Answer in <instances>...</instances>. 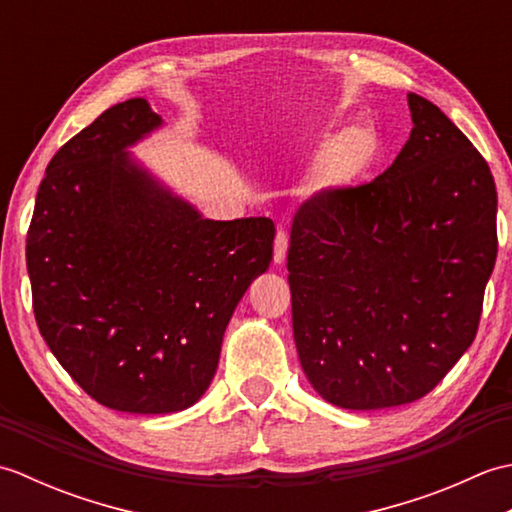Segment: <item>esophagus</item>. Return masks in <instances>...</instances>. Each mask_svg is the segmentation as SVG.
<instances>
[{
	"label": "esophagus",
	"mask_w": 512,
	"mask_h": 512,
	"mask_svg": "<svg viewBox=\"0 0 512 512\" xmlns=\"http://www.w3.org/2000/svg\"><path fill=\"white\" fill-rule=\"evenodd\" d=\"M286 250H288V233L277 231V237H275V264L284 262Z\"/></svg>",
	"instance_id": "obj_1"
}]
</instances>
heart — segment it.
<instances>
[{
	"instance_id": "obj_1",
	"label": "heart",
	"mask_w": 512,
	"mask_h": 512,
	"mask_svg": "<svg viewBox=\"0 0 512 512\" xmlns=\"http://www.w3.org/2000/svg\"><path fill=\"white\" fill-rule=\"evenodd\" d=\"M321 180L330 189H350L361 182L380 156V138L369 127L347 129L343 136L323 134Z\"/></svg>"
}]
</instances>
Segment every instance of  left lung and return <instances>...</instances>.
Listing matches in <instances>:
<instances>
[{
  "instance_id": "8db88e82",
  "label": "left lung",
  "mask_w": 512,
  "mask_h": 512,
  "mask_svg": "<svg viewBox=\"0 0 512 512\" xmlns=\"http://www.w3.org/2000/svg\"><path fill=\"white\" fill-rule=\"evenodd\" d=\"M407 101L413 129L391 167L314 195L290 231L299 361L343 409L429 394L471 347L495 268L491 169L438 105Z\"/></svg>"
}]
</instances>
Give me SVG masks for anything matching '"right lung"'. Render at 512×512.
<instances>
[{
  "mask_svg": "<svg viewBox=\"0 0 512 512\" xmlns=\"http://www.w3.org/2000/svg\"><path fill=\"white\" fill-rule=\"evenodd\" d=\"M160 127L129 99L68 140L26 242L43 341L85 394L127 413L204 396L239 299L273 259V220H209L129 151Z\"/></svg>",
  "mask_w": 512,
  "mask_h": 512,
  "instance_id": "right-lung-1",
  "label": "right lung"
}]
</instances>
